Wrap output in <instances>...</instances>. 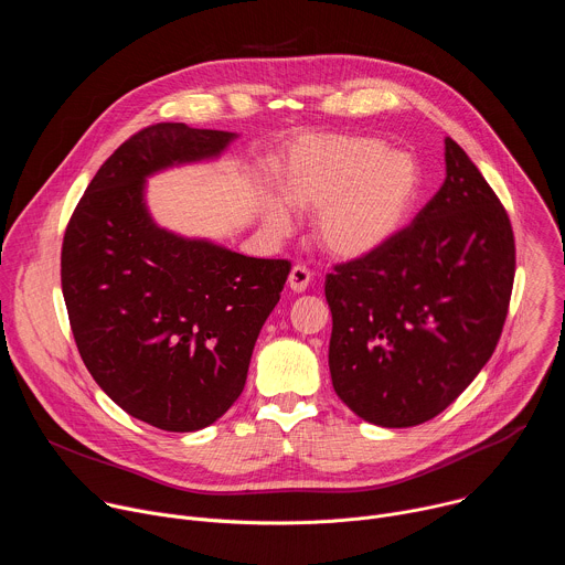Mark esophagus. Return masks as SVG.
<instances>
[{"mask_svg":"<svg viewBox=\"0 0 565 565\" xmlns=\"http://www.w3.org/2000/svg\"><path fill=\"white\" fill-rule=\"evenodd\" d=\"M310 279H312V273L306 268V266H292V270H290V275H288V286H290V290H295V292H303L306 288H308V284H310Z\"/></svg>","mask_w":565,"mask_h":565,"instance_id":"obj_1","label":"esophagus"}]
</instances>
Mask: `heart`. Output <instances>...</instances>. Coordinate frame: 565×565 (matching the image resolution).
I'll list each match as a JSON object with an SVG mask.
<instances>
[{
	"mask_svg": "<svg viewBox=\"0 0 565 565\" xmlns=\"http://www.w3.org/2000/svg\"><path fill=\"white\" fill-rule=\"evenodd\" d=\"M279 179L290 205L317 212V244L340 259H360L384 248L420 194V170L409 153L353 134L297 140L279 163ZM264 216L270 232L290 230V210L281 199L268 196Z\"/></svg>",
	"mask_w": 565,
	"mask_h": 565,
	"instance_id": "obj_1",
	"label": "heart"
}]
</instances>
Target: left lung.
Wrapping results in <instances>:
<instances>
[{
    "label": "left lung",
    "instance_id": "left-lung-1",
    "mask_svg": "<svg viewBox=\"0 0 565 565\" xmlns=\"http://www.w3.org/2000/svg\"><path fill=\"white\" fill-rule=\"evenodd\" d=\"M447 177L384 248L338 264L329 366L344 405L380 427L443 414L492 358L516 248L510 216L469 156L445 140Z\"/></svg>",
    "mask_w": 565,
    "mask_h": 565
}]
</instances>
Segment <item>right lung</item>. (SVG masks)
<instances>
[{
	"instance_id": "right-lung-1",
	"label": "right lung",
	"mask_w": 565,
	"mask_h": 565,
	"mask_svg": "<svg viewBox=\"0 0 565 565\" xmlns=\"http://www.w3.org/2000/svg\"><path fill=\"white\" fill-rule=\"evenodd\" d=\"M232 138L185 122L140 129L105 160L62 241L79 358L120 409L166 431L203 429L234 405L290 273L288 259L183 238L147 214L149 174L218 156Z\"/></svg>"
}]
</instances>
